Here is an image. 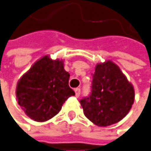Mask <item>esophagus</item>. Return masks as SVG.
<instances>
[{"label": "esophagus", "mask_w": 151, "mask_h": 151, "mask_svg": "<svg viewBox=\"0 0 151 151\" xmlns=\"http://www.w3.org/2000/svg\"><path fill=\"white\" fill-rule=\"evenodd\" d=\"M74 91H75V95H76V96H77V98H79L80 95H81V88H77L74 89Z\"/></svg>", "instance_id": "esophagus-1"}]
</instances>
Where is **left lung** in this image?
<instances>
[{"instance_id":"8db88e82","label":"left lung","mask_w":151,"mask_h":151,"mask_svg":"<svg viewBox=\"0 0 151 151\" xmlns=\"http://www.w3.org/2000/svg\"><path fill=\"white\" fill-rule=\"evenodd\" d=\"M84 114L98 126L118 123L134 102V88L120 68L111 61L96 64L91 92L81 101Z\"/></svg>"}]
</instances>
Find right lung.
<instances>
[{"instance_id": "add662e5", "label": "right lung", "mask_w": 151, "mask_h": 151, "mask_svg": "<svg viewBox=\"0 0 151 151\" xmlns=\"http://www.w3.org/2000/svg\"><path fill=\"white\" fill-rule=\"evenodd\" d=\"M70 74L63 63L47 55L38 60L17 84L18 103L27 116L45 122L56 115L63 103L74 96L69 87Z\"/></svg>"}]
</instances>
